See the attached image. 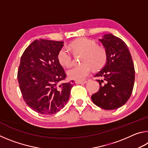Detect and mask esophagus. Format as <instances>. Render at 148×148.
I'll return each instance as SVG.
<instances>
[{"instance_id": "obj_1", "label": "esophagus", "mask_w": 148, "mask_h": 148, "mask_svg": "<svg viewBox=\"0 0 148 148\" xmlns=\"http://www.w3.org/2000/svg\"><path fill=\"white\" fill-rule=\"evenodd\" d=\"M75 83L76 84H86L87 81H81V80H76L75 81Z\"/></svg>"}]
</instances>
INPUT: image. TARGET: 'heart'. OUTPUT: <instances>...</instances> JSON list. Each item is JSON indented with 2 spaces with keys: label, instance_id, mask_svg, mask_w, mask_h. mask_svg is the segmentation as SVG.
Instances as JSON below:
<instances>
[{
  "label": "heart",
  "instance_id": "heart-1",
  "mask_svg": "<svg viewBox=\"0 0 148 148\" xmlns=\"http://www.w3.org/2000/svg\"><path fill=\"white\" fill-rule=\"evenodd\" d=\"M70 48L76 52L84 53L82 64L75 65L67 71L69 78L76 80H83L88 76L94 69L101 67L106 61V53L103 47L97 46L95 41L87 38H81L71 42ZM57 59L59 63L64 66H69L72 64V57L66 47L60 50Z\"/></svg>",
  "mask_w": 148,
  "mask_h": 148
}]
</instances>
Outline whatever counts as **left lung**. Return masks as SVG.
<instances>
[{
	"instance_id": "obj_1",
	"label": "left lung",
	"mask_w": 148,
	"mask_h": 148,
	"mask_svg": "<svg viewBox=\"0 0 148 148\" xmlns=\"http://www.w3.org/2000/svg\"><path fill=\"white\" fill-rule=\"evenodd\" d=\"M106 49V63L95 76L101 77L99 91L91 96L95 104L104 110L122 106L129 99L134 83V66L128 46L112 34L99 40ZM105 81L106 83L102 84Z\"/></svg>"
}]
</instances>
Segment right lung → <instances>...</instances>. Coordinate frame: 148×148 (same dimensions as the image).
I'll use <instances>...</instances> for the list:
<instances>
[{
	"label": "right lung",
	"mask_w": 148,
	"mask_h": 148,
	"mask_svg": "<svg viewBox=\"0 0 148 148\" xmlns=\"http://www.w3.org/2000/svg\"><path fill=\"white\" fill-rule=\"evenodd\" d=\"M62 46L63 42L36 40L21 57L19 89L25 103L38 114H56L69 99L74 81L63 82L66 74L57 59Z\"/></svg>",
	"instance_id": "add662e5"
}]
</instances>
